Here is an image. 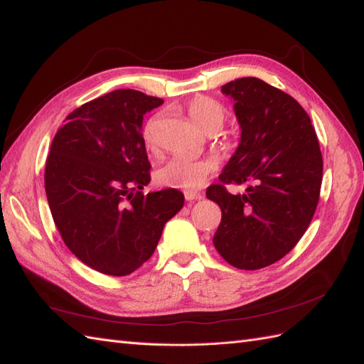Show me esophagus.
Returning a JSON list of instances; mask_svg holds the SVG:
<instances>
[{"label": "esophagus", "mask_w": 364, "mask_h": 364, "mask_svg": "<svg viewBox=\"0 0 364 364\" xmlns=\"http://www.w3.org/2000/svg\"><path fill=\"white\" fill-rule=\"evenodd\" d=\"M184 198L188 200V201H197V200H201L203 196H201L200 192H192V191L189 192V191H188V192L184 193Z\"/></svg>", "instance_id": "1"}]
</instances>
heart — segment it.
Masks as SVG:
<instances>
[{
  "label": "heart",
  "instance_id": "b5f03b06",
  "mask_svg": "<svg viewBox=\"0 0 364 364\" xmlns=\"http://www.w3.org/2000/svg\"><path fill=\"white\" fill-rule=\"evenodd\" d=\"M188 113L191 119L196 122L203 132L220 130L225 121V107L218 100L208 96H197L188 104ZM158 117L154 116L146 124L142 130V138L146 146L154 149L156 146L155 141V125ZM215 171V164L210 159H197L191 156L178 155L173 156L171 161L159 167L155 178L156 183L173 189H198L208 181V178Z\"/></svg>",
  "mask_w": 364,
  "mask_h": 364
}]
</instances>
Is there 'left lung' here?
<instances>
[{"mask_svg":"<svg viewBox=\"0 0 364 364\" xmlns=\"http://www.w3.org/2000/svg\"><path fill=\"white\" fill-rule=\"evenodd\" d=\"M234 99L240 144L206 197L222 209L214 247L228 264L259 269L294 248L318 206L323 155L316 132L298 100L257 77L222 87ZM226 183H248L232 196Z\"/></svg>","mask_w":364,"mask_h":364,"instance_id":"1","label":"left lung"}]
</instances>
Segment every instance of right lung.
<instances>
[{"mask_svg": "<svg viewBox=\"0 0 364 364\" xmlns=\"http://www.w3.org/2000/svg\"><path fill=\"white\" fill-rule=\"evenodd\" d=\"M161 104L136 90L112 91L68 114L50 144V214L73 255L99 273L138 269L184 205L176 189L142 193L150 183L142 117Z\"/></svg>", "mask_w": 364, "mask_h": 364, "instance_id": "right-lung-1", "label": "right lung"}]
</instances>
